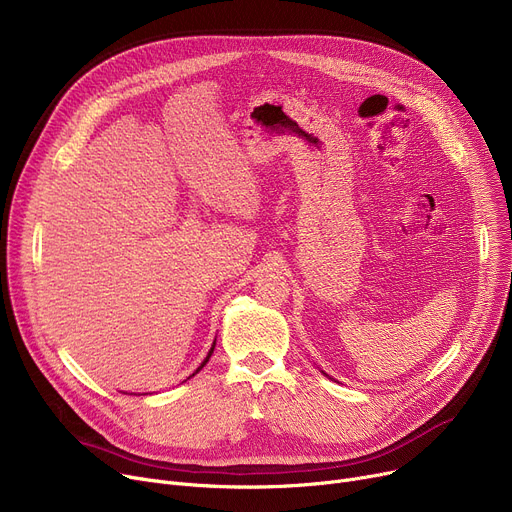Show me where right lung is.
<instances>
[{"label":"right lung","instance_id":"add662e5","mask_svg":"<svg viewBox=\"0 0 512 512\" xmlns=\"http://www.w3.org/2000/svg\"><path fill=\"white\" fill-rule=\"evenodd\" d=\"M214 346H216V344H214ZM214 346H212V350H210V354H208V356H206V360H203V362H201V366H199V368H197V370H195V372H193V374H197V372H199V370H201V368H203V366H206V362H208V360H210V356H212V352H214ZM193 374H191V377H193Z\"/></svg>","mask_w":512,"mask_h":512}]
</instances>
